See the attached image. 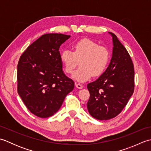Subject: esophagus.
<instances>
[{
  "label": "esophagus",
  "mask_w": 151,
  "mask_h": 151,
  "mask_svg": "<svg viewBox=\"0 0 151 151\" xmlns=\"http://www.w3.org/2000/svg\"><path fill=\"white\" fill-rule=\"evenodd\" d=\"M75 86H76V87L78 89H82V88H83V87H84L83 85L80 84V83H75Z\"/></svg>",
  "instance_id": "1"
}]
</instances>
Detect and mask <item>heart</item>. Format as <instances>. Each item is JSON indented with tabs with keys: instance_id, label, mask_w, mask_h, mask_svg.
I'll return each mask as SVG.
<instances>
[{
	"instance_id": "heart-1",
	"label": "heart",
	"mask_w": 151,
	"mask_h": 151,
	"mask_svg": "<svg viewBox=\"0 0 151 151\" xmlns=\"http://www.w3.org/2000/svg\"><path fill=\"white\" fill-rule=\"evenodd\" d=\"M73 51L63 50L60 59L67 74H71L78 66L73 77L80 82H85L91 76L101 75L106 68L110 59V52L106 47L88 38L74 43Z\"/></svg>"
}]
</instances>
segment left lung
I'll return each instance as SVG.
<instances>
[{"label": "left lung", "mask_w": 151, "mask_h": 151, "mask_svg": "<svg viewBox=\"0 0 151 151\" xmlns=\"http://www.w3.org/2000/svg\"><path fill=\"white\" fill-rule=\"evenodd\" d=\"M112 36L114 48L110 63L105 72L87 88L90 97L89 114L99 120L116 117L126 106L134 91V69L132 59L117 36Z\"/></svg>", "instance_id": "1"}]
</instances>
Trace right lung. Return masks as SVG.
<instances>
[{
	"instance_id": "right-lung-1",
	"label": "right lung",
	"mask_w": 151,
	"mask_h": 151,
	"mask_svg": "<svg viewBox=\"0 0 151 151\" xmlns=\"http://www.w3.org/2000/svg\"><path fill=\"white\" fill-rule=\"evenodd\" d=\"M69 35L47 34L22 54L17 65V91L32 114L41 118L58 111L74 82L62 70L59 49Z\"/></svg>"
}]
</instances>
